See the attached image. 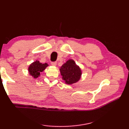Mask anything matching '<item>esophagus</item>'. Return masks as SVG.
<instances>
[{
    "instance_id": "1",
    "label": "esophagus",
    "mask_w": 129,
    "mask_h": 129,
    "mask_svg": "<svg viewBox=\"0 0 129 129\" xmlns=\"http://www.w3.org/2000/svg\"><path fill=\"white\" fill-rule=\"evenodd\" d=\"M56 64H57V62H56V61L51 62V65H52V66H56Z\"/></svg>"
}]
</instances>
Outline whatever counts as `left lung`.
Wrapping results in <instances>:
<instances>
[{
  "mask_svg": "<svg viewBox=\"0 0 129 129\" xmlns=\"http://www.w3.org/2000/svg\"><path fill=\"white\" fill-rule=\"evenodd\" d=\"M62 80L67 84H72L79 81L81 76V70L76 64L75 61L69 60L60 69Z\"/></svg>",
  "mask_w": 129,
  "mask_h": 129,
  "instance_id": "obj_1",
  "label": "left lung"
}]
</instances>
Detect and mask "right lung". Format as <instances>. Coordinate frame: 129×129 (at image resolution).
<instances>
[{
    "mask_svg": "<svg viewBox=\"0 0 129 129\" xmlns=\"http://www.w3.org/2000/svg\"><path fill=\"white\" fill-rule=\"evenodd\" d=\"M48 66L47 63L42 64L40 63L39 61H36L30 65L28 68V71H29V75H31L35 78H38L40 76V73L44 71V69Z\"/></svg>",
    "mask_w": 129,
    "mask_h": 129,
    "instance_id": "add662e5",
    "label": "right lung"
}]
</instances>
